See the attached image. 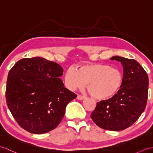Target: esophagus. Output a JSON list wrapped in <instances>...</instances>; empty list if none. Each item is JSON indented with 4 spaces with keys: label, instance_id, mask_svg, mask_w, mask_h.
<instances>
[{
    "label": "esophagus",
    "instance_id": "obj_1",
    "mask_svg": "<svg viewBox=\"0 0 153 153\" xmlns=\"http://www.w3.org/2000/svg\"><path fill=\"white\" fill-rule=\"evenodd\" d=\"M77 99H78V100H83V99H85V97L82 96V95H77Z\"/></svg>",
    "mask_w": 153,
    "mask_h": 153
}]
</instances>
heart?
I'll use <instances>...</instances> for the list:
<instances>
[{
    "mask_svg": "<svg viewBox=\"0 0 153 153\" xmlns=\"http://www.w3.org/2000/svg\"><path fill=\"white\" fill-rule=\"evenodd\" d=\"M64 79L71 90L82 88L87 84V89L93 97L97 99H106L120 90L123 76L118 70L108 65L94 64L81 66L77 71L68 68Z\"/></svg>",
    "mask_w": 153,
    "mask_h": 153,
    "instance_id": "obj_1",
    "label": "heart"
}]
</instances>
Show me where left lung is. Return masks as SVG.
I'll list each match as a JSON object with an SVG mask.
<instances>
[{"label": "left lung", "mask_w": 153, "mask_h": 153, "mask_svg": "<svg viewBox=\"0 0 153 153\" xmlns=\"http://www.w3.org/2000/svg\"><path fill=\"white\" fill-rule=\"evenodd\" d=\"M110 60L122 64V86L112 98L97 103L91 118L100 128L121 131L134 124L145 110L149 77L140 64L134 59L115 56Z\"/></svg>", "instance_id": "obj_1"}]
</instances>
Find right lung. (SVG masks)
Returning a JSON list of instances; mask_svg holds the SVG:
<instances>
[{
    "instance_id": "right-lung-1",
    "label": "right lung",
    "mask_w": 153,
    "mask_h": 153,
    "mask_svg": "<svg viewBox=\"0 0 153 153\" xmlns=\"http://www.w3.org/2000/svg\"><path fill=\"white\" fill-rule=\"evenodd\" d=\"M59 64L41 57L23 58L10 70L6 100L19 126L42 134L60 123L66 107L77 97L64 87Z\"/></svg>"
}]
</instances>
